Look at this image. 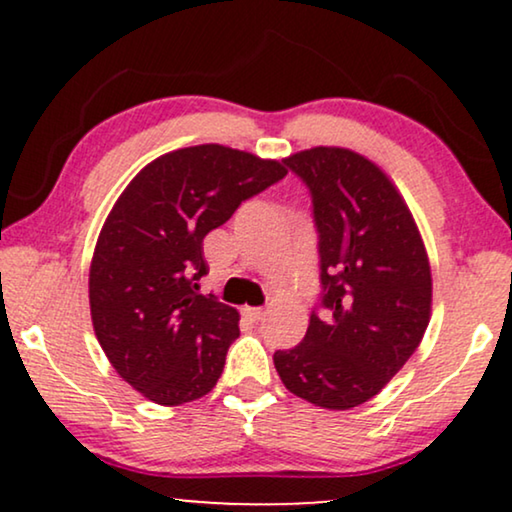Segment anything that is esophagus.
Here are the masks:
<instances>
[{
	"label": "esophagus",
	"mask_w": 512,
	"mask_h": 512,
	"mask_svg": "<svg viewBox=\"0 0 512 512\" xmlns=\"http://www.w3.org/2000/svg\"><path fill=\"white\" fill-rule=\"evenodd\" d=\"M244 317L251 319V321H263L265 319V310L263 307H244Z\"/></svg>",
	"instance_id": "1"
}]
</instances>
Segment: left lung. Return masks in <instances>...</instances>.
<instances>
[{
  "mask_svg": "<svg viewBox=\"0 0 512 512\" xmlns=\"http://www.w3.org/2000/svg\"><path fill=\"white\" fill-rule=\"evenodd\" d=\"M284 165L310 191L321 293L303 342L277 349L275 368L298 398L349 410L370 401L422 342L429 258L408 205L368 158L317 146Z\"/></svg>",
  "mask_w": 512,
  "mask_h": 512,
  "instance_id": "obj_1",
  "label": "left lung"
}]
</instances>
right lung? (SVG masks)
<instances>
[{"label": "right lung", "instance_id": "obj_1", "mask_svg": "<svg viewBox=\"0 0 512 512\" xmlns=\"http://www.w3.org/2000/svg\"><path fill=\"white\" fill-rule=\"evenodd\" d=\"M286 177L284 163L221 144L165 153L130 181L90 263V317L130 387L181 405L219 382L240 314L202 296V240L244 200Z\"/></svg>", "mask_w": 512, "mask_h": 512}]
</instances>
